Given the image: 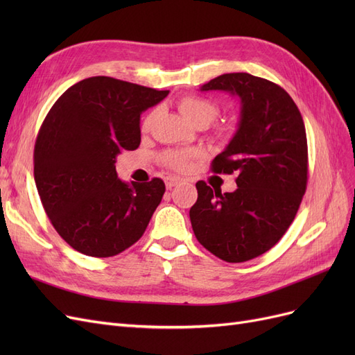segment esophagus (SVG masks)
<instances>
[{
    "label": "esophagus",
    "mask_w": 355,
    "mask_h": 355,
    "mask_svg": "<svg viewBox=\"0 0 355 355\" xmlns=\"http://www.w3.org/2000/svg\"><path fill=\"white\" fill-rule=\"evenodd\" d=\"M182 182V179L180 178H176V176H167L166 178V188L167 189H171V188H175L176 185H179Z\"/></svg>",
    "instance_id": "esophagus-1"
}]
</instances>
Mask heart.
<instances>
[{
	"instance_id": "obj_1",
	"label": "heart",
	"mask_w": 355,
	"mask_h": 355,
	"mask_svg": "<svg viewBox=\"0 0 355 355\" xmlns=\"http://www.w3.org/2000/svg\"><path fill=\"white\" fill-rule=\"evenodd\" d=\"M179 111L182 112L187 120L194 125H209L214 118L219 115L218 105L198 96H185L178 103ZM157 115V110L149 112L142 123V130H149L154 118ZM201 157V151L194 148L189 149H167V151L161 155L163 164L171 170L176 171H185L189 168L191 163L194 159Z\"/></svg>"
}]
</instances>
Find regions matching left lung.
Masks as SVG:
<instances>
[{"mask_svg": "<svg viewBox=\"0 0 355 355\" xmlns=\"http://www.w3.org/2000/svg\"><path fill=\"white\" fill-rule=\"evenodd\" d=\"M240 98L237 133L211 161L214 173H237L234 192L197 182L189 210L201 245L231 263L250 261L274 247L293 222L308 182L305 124L280 85L247 72L223 73L201 87Z\"/></svg>", "mask_w": 355, "mask_h": 355, "instance_id": "8db88e82", "label": "left lung"}]
</instances>
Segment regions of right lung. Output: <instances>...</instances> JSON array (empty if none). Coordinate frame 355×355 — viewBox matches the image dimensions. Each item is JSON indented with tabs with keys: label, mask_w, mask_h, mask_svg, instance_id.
<instances>
[{
	"label": "right lung",
	"mask_w": 355,
	"mask_h": 355,
	"mask_svg": "<svg viewBox=\"0 0 355 355\" xmlns=\"http://www.w3.org/2000/svg\"><path fill=\"white\" fill-rule=\"evenodd\" d=\"M168 90L111 77L73 84L51 106L35 141L34 178L47 216L72 249L93 257L142 237L166 191L118 179L116 155L141 145V114Z\"/></svg>",
	"instance_id": "add662e5"
}]
</instances>
